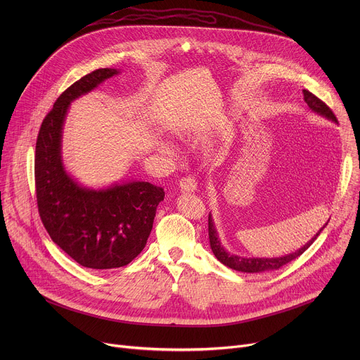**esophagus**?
<instances>
[{
	"instance_id": "obj_1",
	"label": "esophagus",
	"mask_w": 360,
	"mask_h": 360,
	"mask_svg": "<svg viewBox=\"0 0 360 360\" xmlns=\"http://www.w3.org/2000/svg\"><path fill=\"white\" fill-rule=\"evenodd\" d=\"M179 188L182 192H195L198 185H196V181L193 176H184L179 181Z\"/></svg>"
}]
</instances>
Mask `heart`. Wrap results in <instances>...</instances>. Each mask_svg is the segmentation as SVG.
Wrapping results in <instances>:
<instances>
[{
  "label": "heart",
  "mask_w": 360,
  "mask_h": 360,
  "mask_svg": "<svg viewBox=\"0 0 360 360\" xmlns=\"http://www.w3.org/2000/svg\"><path fill=\"white\" fill-rule=\"evenodd\" d=\"M182 134H186V131H181ZM160 148L165 152H171L172 150V146L168 143V142H160Z\"/></svg>",
  "instance_id": "b5f03b06"
}]
</instances>
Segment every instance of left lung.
<instances>
[{
  "instance_id": "1",
  "label": "left lung",
  "mask_w": 360,
  "mask_h": 360,
  "mask_svg": "<svg viewBox=\"0 0 360 360\" xmlns=\"http://www.w3.org/2000/svg\"><path fill=\"white\" fill-rule=\"evenodd\" d=\"M303 99H304V102L307 104V107H309L314 112H316L319 115H323L328 120H332V121L338 122V120H336L335 114L332 112V110L325 104L323 101H321L318 96H315L312 92H309L307 89H303ZM326 225H328V222L323 225V228ZM323 228L309 242L304 243L299 250H296L293 253H289V255H285V256H279V258H242V256L228 253L224 249V246L221 245V240L218 238V232L215 229V225H214L211 214H210V218H208L210 243H211L214 255L217 256V259L221 264H224L225 266L231 268V269H235V271H239V272H246V274H261V272H268V271H276V269L285 266L286 264L295 261L297 256H300L307 248H309L315 242V239L321 235Z\"/></svg>"
}]
</instances>
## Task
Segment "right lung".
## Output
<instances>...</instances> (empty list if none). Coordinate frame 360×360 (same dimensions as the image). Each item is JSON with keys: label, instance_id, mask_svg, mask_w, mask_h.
<instances>
[{"label": "right lung", "instance_id": "add662e5", "mask_svg": "<svg viewBox=\"0 0 360 360\" xmlns=\"http://www.w3.org/2000/svg\"><path fill=\"white\" fill-rule=\"evenodd\" d=\"M117 74L112 68H99L67 88L44 118L35 145L41 221L51 239L91 269H114L134 261L146 245L157 207L165 196L162 188L142 181L89 189L64 168L61 136L70 104Z\"/></svg>", "mask_w": 360, "mask_h": 360}]
</instances>
